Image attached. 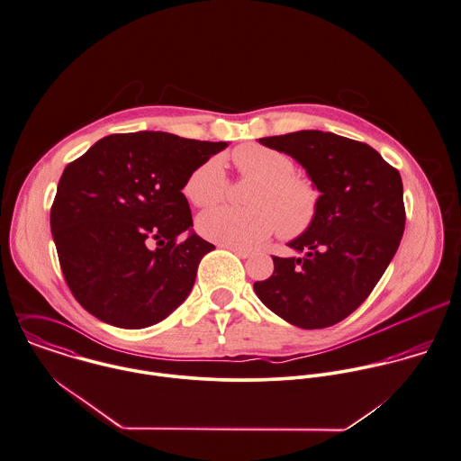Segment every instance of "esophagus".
<instances>
[{
    "instance_id": "esophagus-1",
    "label": "esophagus",
    "mask_w": 461,
    "mask_h": 461,
    "mask_svg": "<svg viewBox=\"0 0 461 461\" xmlns=\"http://www.w3.org/2000/svg\"><path fill=\"white\" fill-rule=\"evenodd\" d=\"M226 249H230V251H233L237 257H240V258H249L251 257V251H248V249H242V248H233V246H224Z\"/></svg>"
}]
</instances>
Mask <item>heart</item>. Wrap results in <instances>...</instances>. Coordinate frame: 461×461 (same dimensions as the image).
<instances>
[{
    "label": "heart",
    "mask_w": 461,
    "mask_h": 461,
    "mask_svg": "<svg viewBox=\"0 0 461 461\" xmlns=\"http://www.w3.org/2000/svg\"><path fill=\"white\" fill-rule=\"evenodd\" d=\"M239 173L258 185L248 197L251 208L219 206L197 217V230L212 242L233 248H257L277 228L281 237L306 233L319 213L321 194L306 178L295 176L292 158L260 144L239 146L233 155ZM228 180L217 157L197 166L185 182V197L194 206H212L226 195Z\"/></svg>",
    "instance_id": "1"
}]
</instances>
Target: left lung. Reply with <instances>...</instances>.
Returning a JSON list of instances; mask_svg holds the SVG:
<instances>
[{"instance_id": "obj_1", "label": "left lung", "mask_w": 461, "mask_h": 461, "mask_svg": "<svg viewBox=\"0 0 461 461\" xmlns=\"http://www.w3.org/2000/svg\"><path fill=\"white\" fill-rule=\"evenodd\" d=\"M258 142L303 166L321 204L313 226L286 244L299 257H273V276L257 281L255 292L297 328L333 326L367 299L399 248L406 222L401 175L368 144L331 131Z\"/></svg>"}]
</instances>
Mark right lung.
<instances>
[{
  "label": "right lung",
  "instance_id": "obj_1",
  "mask_svg": "<svg viewBox=\"0 0 461 461\" xmlns=\"http://www.w3.org/2000/svg\"><path fill=\"white\" fill-rule=\"evenodd\" d=\"M224 148L166 131L115 133L64 169L51 233L73 295L94 317L140 330L184 303L215 246L192 230L182 190ZM182 232L187 239L176 243Z\"/></svg>",
  "mask_w": 461,
  "mask_h": 461
}]
</instances>
